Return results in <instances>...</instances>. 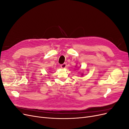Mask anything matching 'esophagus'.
Masks as SVG:
<instances>
[{"label":"esophagus","instance_id":"1","mask_svg":"<svg viewBox=\"0 0 129 129\" xmlns=\"http://www.w3.org/2000/svg\"><path fill=\"white\" fill-rule=\"evenodd\" d=\"M60 67H61V68H62V69H64V68H66V67H67V64L65 63H63V64H61Z\"/></svg>","mask_w":129,"mask_h":129}]
</instances>
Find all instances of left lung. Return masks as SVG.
<instances>
[{"label":"left lung","mask_w":129,"mask_h":129,"mask_svg":"<svg viewBox=\"0 0 129 129\" xmlns=\"http://www.w3.org/2000/svg\"><path fill=\"white\" fill-rule=\"evenodd\" d=\"M82 75H83V74H82Z\"/></svg>","instance_id":"obj_1"}]
</instances>
